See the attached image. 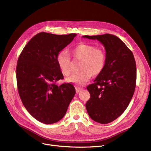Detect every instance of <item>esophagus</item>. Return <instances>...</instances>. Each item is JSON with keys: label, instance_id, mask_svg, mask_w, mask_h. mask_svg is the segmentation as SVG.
I'll use <instances>...</instances> for the list:
<instances>
[{"label": "esophagus", "instance_id": "obj_1", "mask_svg": "<svg viewBox=\"0 0 151 151\" xmlns=\"http://www.w3.org/2000/svg\"><path fill=\"white\" fill-rule=\"evenodd\" d=\"M75 89H76V93H79L81 91L83 90V89L81 88H80V87H76L75 88Z\"/></svg>", "mask_w": 151, "mask_h": 151}]
</instances>
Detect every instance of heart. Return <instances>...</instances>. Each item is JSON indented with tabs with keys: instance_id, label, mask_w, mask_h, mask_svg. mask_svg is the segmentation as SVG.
Here are the masks:
<instances>
[{
	"instance_id": "obj_1",
	"label": "heart",
	"mask_w": 151,
	"mask_h": 151,
	"mask_svg": "<svg viewBox=\"0 0 151 151\" xmlns=\"http://www.w3.org/2000/svg\"><path fill=\"white\" fill-rule=\"evenodd\" d=\"M71 54L80 63V71L66 79L67 82L77 85H84L89 81L92 75L97 76L104 70L106 55L104 49L91 45L80 43L71 50ZM58 65L63 75L68 76L71 73V61L68 54L60 51L56 57Z\"/></svg>"
}]
</instances>
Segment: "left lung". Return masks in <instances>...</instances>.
<instances>
[{"instance_id":"8db88e82","label":"left lung","mask_w":151,"mask_h":151,"mask_svg":"<svg viewBox=\"0 0 151 151\" xmlns=\"http://www.w3.org/2000/svg\"><path fill=\"white\" fill-rule=\"evenodd\" d=\"M104 45L106 65L94 83L87 86L91 97L86 107L92 120L108 124L119 117L128 107L136 86V63L132 52L117 37L111 34L84 35Z\"/></svg>"}]
</instances>
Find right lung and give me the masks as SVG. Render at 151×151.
<instances>
[{
  "label": "right lung",
  "mask_w": 151,
  "mask_h": 151,
  "mask_svg": "<svg viewBox=\"0 0 151 151\" xmlns=\"http://www.w3.org/2000/svg\"><path fill=\"white\" fill-rule=\"evenodd\" d=\"M76 36V34L38 33L19 55L17 67L19 97L27 111L43 124L60 121L75 95L71 84L58 86L55 83L63 78L57 63V55Z\"/></svg>",
  "instance_id": "right-lung-1"
}]
</instances>
